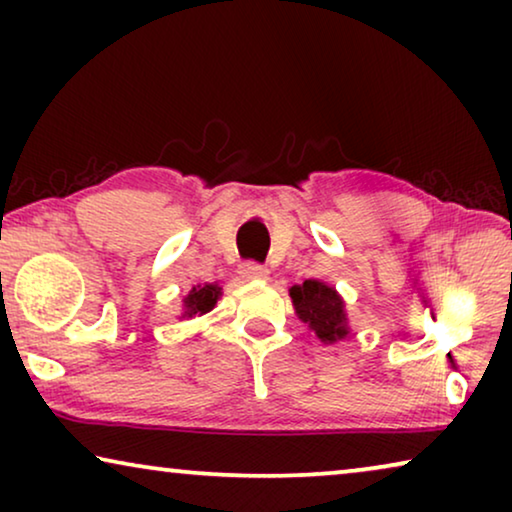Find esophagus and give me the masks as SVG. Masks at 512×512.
Instances as JSON below:
<instances>
[{
  "instance_id": "1",
  "label": "esophagus",
  "mask_w": 512,
  "mask_h": 512,
  "mask_svg": "<svg viewBox=\"0 0 512 512\" xmlns=\"http://www.w3.org/2000/svg\"><path fill=\"white\" fill-rule=\"evenodd\" d=\"M240 275L244 279H265V277H268V268H265V265H261V263L249 261V263L240 265Z\"/></svg>"
}]
</instances>
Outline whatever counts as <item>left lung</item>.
Returning a JSON list of instances; mask_svg holds the SVG:
<instances>
[{"mask_svg":"<svg viewBox=\"0 0 512 512\" xmlns=\"http://www.w3.org/2000/svg\"><path fill=\"white\" fill-rule=\"evenodd\" d=\"M289 296L296 307L298 319L307 324V328L324 342V345H333V342L345 340L349 335L347 314H345V300L340 293L319 279H305L303 284H296L289 289Z\"/></svg>","mask_w":512,"mask_h":512,"instance_id":"8db88e82","label":"left lung"}]
</instances>
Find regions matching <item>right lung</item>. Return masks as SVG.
Returning a JSON list of instances; mask_svg holds the SVG:
<instances>
[{"label":"right lung","instance_id":"add662e5","mask_svg":"<svg viewBox=\"0 0 512 512\" xmlns=\"http://www.w3.org/2000/svg\"><path fill=\"white\" fill-rule=\"evenodd\" d=\"M221 296L219 284H205V286H193L191 293L184 298V314L181 317H195V314H207L214 310L216 300Z\"/></svg>","mask_w":512,"mask_h":512}]
</instances>
